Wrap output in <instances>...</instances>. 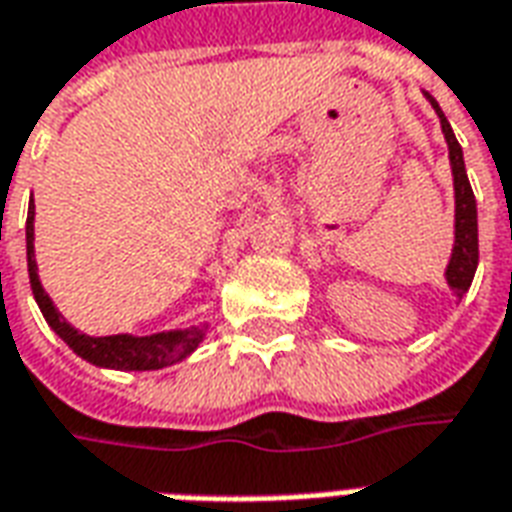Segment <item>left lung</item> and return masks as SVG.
I'll list each match as a JSON object with an SVG mask.
<instances>
[{"instance_id": "obj_1", "label": "left lung", "mask_w": 512, "mask_h": 512, "mask_svg": "<svg viewBox=\"0 0 512 512\" xmlns=\"http://www.w3.org/2000/svg\"><path fill=\"white\" fill-rule=\"evenodd\" d=\"M430 106L436 109V115L441 120V131L450 147V167H452V186H455V244H452L450 263H447V285L455 290V296L463 299V293L469 290L477 271V260H480V249H477V202H474V191L466 178V164H463V150L458 145V139L452 134L447 117L436 104V98H430Z\"/></svg>"}]
</instances>
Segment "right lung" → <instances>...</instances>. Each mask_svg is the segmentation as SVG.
<instances>
[{"instance_id": "right-lung-1", "label": "right lung", "mask_w": 512, "mask_h": 512, "mask_svg": "<svg viewBox=\"0 0 512 512\" xmlns=\"http://www.w3.org/2000/svg\"><path fill=\"white\" fill-rule=\"evenodd\" d=\"M27 268L32 296L38 301L43 318L62 340L73 348V354L87 359L90 365L106 367V370H161L186 359V356L202 343L208 326H191L178 332H158L150 337H134V334H109V337H90V334L73 329L62 318V312L54 307L49 293L43 290L35 263V205H29L27 213Z\"/></svg>"}]
</instances>
